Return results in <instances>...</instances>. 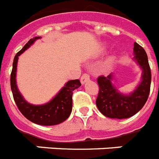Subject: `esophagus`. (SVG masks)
<instances>
[{
  "label": "esophagus",
  "mask_w": 159,
  "mask_h": 159,
  "mask_svg": "<svg viewBox=\"0 0 159 159\" xmlns=\"http://www.w3.org/2000/svg\"><path fill=\"white\" fill-rule=\"evenodd\" d=\"M90 80V76H89V75L88 73H84V74L82 75V76H81L80 81L82 84H84L86 83L87 81H89Z\"/></svg>",
  "instance_id": "esophagus-1"
}]
</instances>
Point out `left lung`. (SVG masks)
Here are the masks:
<instances>
[{
  "mask_svg": "<svg viewBox=\"0 0 159 159\" xmlns=\"http://www.w3.org/2000/svg\"><path fill=\"white\" fill-rule=\"evenodd\" d=\"M134 59L142 69V80L139 86L130 95L122 94L112 84V75L97 78L99 93L96 100L100 112L107 117L125 119L135 115L141 110L149 97L151 84V71L145 50L134 43Z\"/></svg>",
  "mask_w": 159,
  "mask_h": 159,
  "instance_id": "left-lung-1",
  "label": "left lung"
}]
</instances>
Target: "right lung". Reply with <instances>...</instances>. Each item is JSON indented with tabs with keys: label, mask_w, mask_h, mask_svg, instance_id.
Here are the masks:
<instances>
[{
	"label": "right lung",
	"mask_w": 159,
	"mask_h": 159,
	"mask_svg": "<svg viewBox=\"0 0 159 159\" xmlns=\"http://www.w3.org/2000/svg\"><path fill=\"white\" fill-rule=\"evenodd\" d=\"M40 37H35L28 41L21 51L16 54L13 59V69L10 75V86L13 93V100L19 111L30 121L41 125H55L60 124L70 116L72 110L73 91L81 86L79 80H72L66 83L58 94L50 102L43 105H33L26 102L21 93H19L16 84V71L18 56L22 54Z\"/></svg>",
	"instance_id": "right-lung-1"
}]
</instances>
